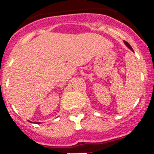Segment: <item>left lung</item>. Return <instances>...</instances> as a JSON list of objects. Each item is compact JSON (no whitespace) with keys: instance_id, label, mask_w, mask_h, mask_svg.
Returning <instances> with one entry per match:
<instances>
[{"instance_id":"8db88e82","label":"left lung","mask_w":154,"mask_h":154,"mask_svg":"<svg viewBox=\"0 0 154 154\" xmlns=\"http://www.w3.org/2000/svg\"><path fill=\"white\" fill-rule=\"evenodd\" d=\"M125 44H126V46H127V47L129 48V49H131V50L133 51V48H132V47H131V46H130V45H129V43H127V42H126V41H125Z\"/></svg>"}]
</instances>
